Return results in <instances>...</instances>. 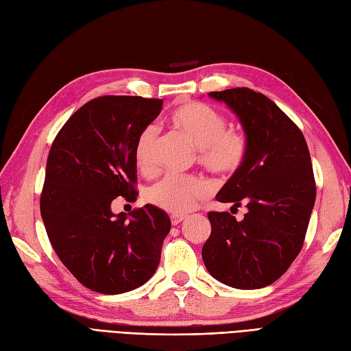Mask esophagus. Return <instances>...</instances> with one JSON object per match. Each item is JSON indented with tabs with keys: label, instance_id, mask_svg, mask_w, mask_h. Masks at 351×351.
Returning a JSON list of instances; mask_svg holds the SVG:
<instances>
[{
	"label": "esophagus",
	"instance_id": "obj_1",
	"mask_svg": "<svg viewBox=\"0 0 351 351\" xmlns=\"http://www.w3.org/2000/svg\"><path fill=\"white\" fill-rule=\"evenodd\" d=\"M185 218H186V215H184V213H173V215H170V222H172V226H178V223H181Z\"/></svg>",
	"mask_w": 351,
	"mask_h": 351
}]
</instances>
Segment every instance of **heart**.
Listing matches in <instances>:
<instances>
[{"instance_id":"heart-1","label":"heart","mask_w":351,"mask_h":351,"mask_svg":"<svg viewBox=\"0 0 351 351\" xmlns=\"http://www.w3.org/2000/svg\"><path fill=\"white\" fill-rule=\"evenodd\" d=\"M170 123L197 147V161L208 172L230 178L243 167L249 154V139L243 130L228 129L226 115L202 102H186L170 115ZM158 129L143 128L134 142V161L142 173L158 169ZM210 184L202 178L166 176L148 188L149 204L173 213H184L210 194Z\"/></svg>"}]
</instances>
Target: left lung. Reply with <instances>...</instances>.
<instances>
[{
    "instance_id": "8db88e82",
    "label": "left lung",
    "mask_w": 351,
    "mask_h": 351,
    "mask_svg": "<svg viewBox=\"0 0 351 351\" xmlns=\"http://www.w3.org/2000/svg\"><path fill=\"white\" fill-rule=\"evenodd\" d=\"M237 114L249 139L243 167L217 200L246 204L243 221L209 212L203 263L217 280L259 289L286 273L301 252L316 200L310 151L301 129L265 95L247 87L210 92Z\"/></svg>"
}]
</instances>
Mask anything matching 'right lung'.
<instances>
[{
  "instance_id": "obj_1",
  "label": "right lung",
  "mask_w": 351,
  "mask_h": 351,
  "mask_svg": "<svg viewBox=\"0 0 351 351\" xmlns=\"http://www.w3.org/2000/svg\"><path fill=\"white\" fill-rule=\"evenodd\" d=\"M163 99L99 96L62 125L47 157L40 197L56 255L88 289L117 295L154 274L170 231L165 210L145 204L119 217L117 197L136 202L134 142L161 111Z\"/></svg>"
}]
</instances>
